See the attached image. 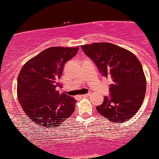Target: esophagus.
<instances>
[{
    "mask_svg": "<svg viewBox=\"0 0 159 159\" xmlns=\"http://www.w3.org/2000/svg\"><path fill=\"white\" fill-rule=\"evenodd\" d=\"M90 96V93H88V94H84V95H82L81 97L83 98H86V97H89V96Z\"/></svg>",
    "mask_w": 159,
    "mask_h": 159,
    "instance_id": "obj_1",
    "label": "esophagus"
}]
</instances>
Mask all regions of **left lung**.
<instances>
[{
	"label": "left lung",
	"instance_id": "left-lung-1",
	"mask_svg": "<svg viewBox=\"0 0 159 159\" xmlns=\"http://www.w3.org/2000/svg\"><path fill=\"white\" fill-rule=\"evenodd\" d=\"M98 70L111 81V98L96 107L112 123H124L138 112L145 97L147 80L139 60L132 52L108 43L81 45Z\"/></svg>",
	"mask_w": 159,
	"mask_h": 159
}]
</instances>
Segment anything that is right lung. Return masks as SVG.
Segmentation results:
<instances>
[{"label":"right lung","mask_w":159,"mask_h":159,"mask_svg":"<svg viewBox=\"0 0 159 159\" xmlns=\"http://www.w3.org/2000/svg\"><path fill=\"white\" fill-rule=\"evenodd\" d=\"M79 47H51L23 66L18 76L17 96L26 115L35 125L45 129L61 125L75 111L76 100L60 93L65 63L77 54Z\"/></svg>","instance_id":"1"}]
</instances>
